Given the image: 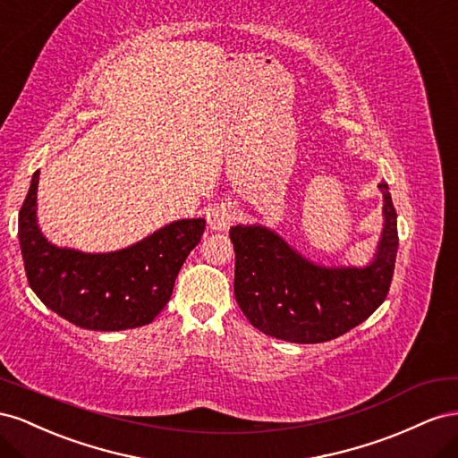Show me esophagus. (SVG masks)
<instances>
[{
	"label": "esophagus",
	"instance_id": "obj_1",
	"mask_svg": "<svg viewBox=\"0 0 458 458\" xmlns=\"http://www.w3.org/2000/svg\"><path fill=\"white\" fill-rule=\"evenodd\" d=\"M233 220H236V208H233L230 203H220L207 213L208 226L218 232L228 230Z\"/></svg>",
	"mask_w": 458,
	"mask_h": 458
}]
</instances>
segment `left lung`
Here are the masks:
<instances>
[{"label": "left lung", "mask_w": 458, "mask_h": 458, "mask_svg": "<svg viewBox=\"0 0 458 458\" xmlns=\"http://www.w3.org/2000/svg\"><path fill=\"white\" fill-rule=\"evenodd\" d=\"M384 230L367 267H322L260 225L230 228L233 295L257 330L292 344H322L367 320L387 297L399 247L397 213L386 182Z\"/></svg>", "instance_id": "8db88e82"}]
</instances>
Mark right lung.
<instances>
[{
  "instance_id": "obj_1",
  "label": "right lung",
  "mask_w": 458,
  "mask_h": 458,
  "mask_svg": "<svg viewBox=\"0 0 458 458\" xmlns=\"http://www.w3.org/2000/svg\"><path fill=\"white\" fill-rule=\"evenodd\" d=\"M36 171L19 213L26 278L40 301L86 330L119 332L153 322L173 295L186 257L201 242L205 218H182L111 253L49 243L36 220Z\"/></svg>"
}]
</instances>
